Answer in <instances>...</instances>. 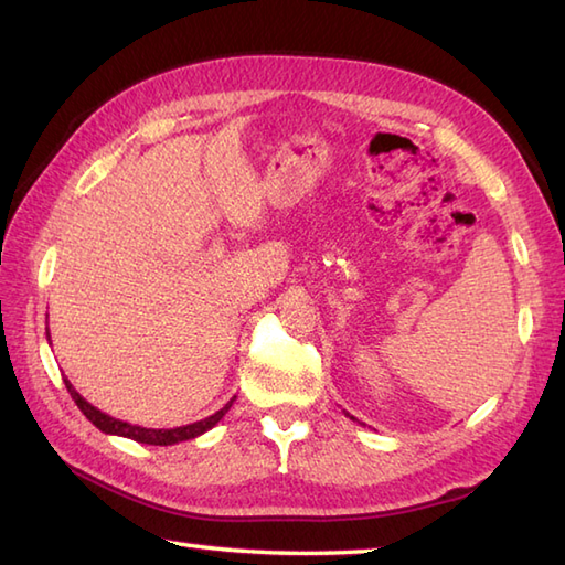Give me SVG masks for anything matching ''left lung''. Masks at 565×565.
<instances>
[{"instance_id": "1", "label": "left lung", "mask_w": 565, "mask_h": 565, "mask_svg": "<svg viewBox=\"0 0 565 565\" xmlns=\"http://www.w3.org/2000/svg\"><path fill=\"white\" fill-rule=\"evenodd\" d=\"M350 418H352V416H350Z\"/></svg>"}]
</instances>
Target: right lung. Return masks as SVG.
<instances>
[{
    "label": "right lung",
    "instance_id": "1",
    "mask_svg": "<svg viewBox=\"0 0 565 565\" xmlns=\"http://www.w3.org/2000/svg\"><path fill=\"white\" fill-rule=\"evenodd\" d=\"M49 342H51V335H49ZM63 382H65V390L71 392L73 402L77 404V408H81V412L87 416V422H93V426H97L99 430H103V434L131 438V440H137V444H147V446H173V444H183V440H191V438L203 436L205 430L213 428L220 422V418H223L230 412L232 402H235V396H232V399L223 408H220V412L203 418V422L175 426V428H143V426H137V424L119 422V418L109 416L105 412H99L97 406H93L90 402H85L83 396L75 392V386L68 382V377H63Z\"/></svg>",
    "mask_w": 565,
    "mask_h": 565
}]
</instances>
